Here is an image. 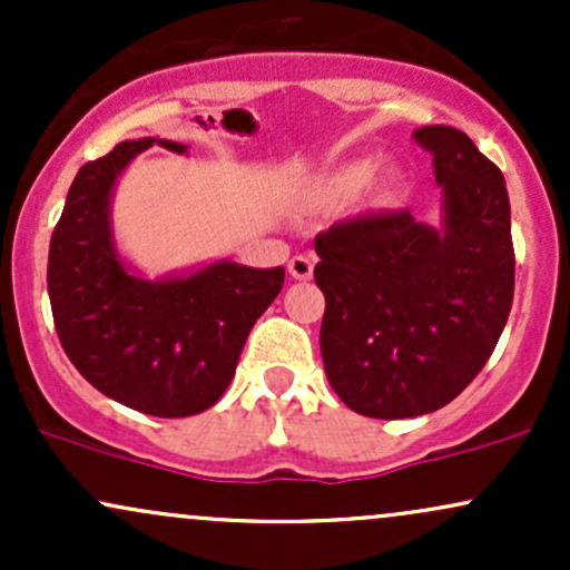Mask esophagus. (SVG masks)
<instances>
[{"label":"esophagus","instance_id":"esophagus-1","mask_svg":"<svg viewBox=\"0 0 570 570\" xmlns=\"http://www.w3.org/2000/svg\"><path fill=\"white\" fill-rule=\"evenodd\" d=\"M313 265H316V259L311 254H297V257L289 259V276L297 281L313 278Z\"/></svg>","mask_w":570,"mask_h":570}]
</instances>
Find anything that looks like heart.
I'll return each mask as SVG.
<instances>
[{
  "instance_id": "1",
  "label": "heart",
  "mask_w": 570,
  "mask_h": 570,
  "mask_svg": "<svg viewBox=\"0 0 570 570\" xmlns=\"http://www.w3.org/2000/svg\"><path fill=\"white\" fill-rule=\"evenodd\" d=\"M375 158L348 160L343 163V166L332 168V171L316 176L307 193H311V198L316 203H348L370 185L372 176H375ZM399 189H402V176L396 171H389L383 179H377L375 185H372L370 203L375 208L391 206V203L399 198Z\"/></svg>"
}]
</instances>
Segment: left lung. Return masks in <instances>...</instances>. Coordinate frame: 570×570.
Listing matches in <instances>:
<instances>
[{"label":"left lung","mask_w":570,"mask_h":570,"mask_svg":"<svg viewBox=\"0 0 570 570\" xmlns=\"http://www.w3.org/2000/svg\"><path fill=\"white\" fill-rule=\"evenodd\" d=\"M434 155L442 225L402 212L343 219L316 235L324 370L358 415H426L474 381L514 297L507 181L466 134L415 130Z\"/></svg>","instance_id":"1"}]
</instances>
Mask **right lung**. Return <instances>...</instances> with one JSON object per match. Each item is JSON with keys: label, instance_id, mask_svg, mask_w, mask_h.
Here are the masks:
<instances>
[{"label": "right lung", "instance_id": "1", "mask_svg": "<svg viewBox=\"0 0 570 570\" xmlns=\"http://www.w3.org/2000/svg\"><path fill=\"white\" fill-rule=\"evenodd\" d=\"M153 144L187 153L168 139L122 141L75 176L50 238L48 294L58 340L85 381L130 410L187 417L227 391L248 332L284 286V267L219 259L149 281L122 263L112 193Z\"/></svg>", "mask_w": 570, "mask_h": 570}]
</instances>
